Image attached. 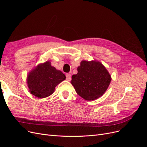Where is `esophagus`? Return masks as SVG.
Returning a JSON list of instances; mask_svg holds the SVG:
<instances>
[{
	"mask_svg": "<svg viewBox=\"0 0 147 147\" xmlns=\"http://www.w3.org/2000/svg\"><path fill=\"white\" fill-rule=\"evenodd\" d=\"M65 76H66V80H67L70 81V80H71V75L70 74H66Z\"/></svg>",
	"mask_w": 147,
	"mask_h": 147,
	"instance_id": "1",
	"label": "esophagus"
}]
</instances>
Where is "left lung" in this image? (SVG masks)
I'll return each mask as SVG.
<instances>
[{"mask_svg":"<svg viewBox=\"0 0 147 147\" xmlns=\"http://www.w3.org/2000/svg\"><path fill=\"white\" fill-rule=\"evenodd\" d=\"M78 73L73 75L71 83L77 94L87 100L97 99L104 94L111 82L107 70L99 62H81Z\"/></svg>","mask_w":147,"mask_h":147,"instance_id":"left-lung-1","label":"left lung"}]
</instances>
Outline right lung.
I'll return each mask as SVG.
<instances>
[{"label":"right lung","mask_w":147,"mask_h":147,"mask_svg":"<svg viewBox=\"0 0 147 147\" xmlns=\"http://www.w3.org/2000/svg\"><path fill=\"white\" fill-rule=\"evenodd\" d=\"M65 79V75L51 65V63L39 64L29 74L27 79L30 93L38 98L52 94L55 87Z\"/></svg>","instance_id":"add662e5"}]
</instances>
